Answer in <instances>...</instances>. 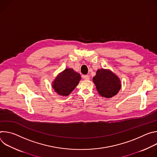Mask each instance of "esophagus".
Instances as JSON below:
<instances>
[{
  "instance_id": "esophagus-1",
  "label": "esophagus",
  "mask_w": 157,
  "mask_h": 157,
  "mask_svg": "<svg viewBox=\"0 0 157 157\" xmlns=\"http://www.w3.org/2000/svg\"><path fill=\"white\" fill-rule=\"evenodd\" d=\"M83 78L85 79V80H89V76H87V75H84L83 76Z\"/></svg>"
}]
</instances>
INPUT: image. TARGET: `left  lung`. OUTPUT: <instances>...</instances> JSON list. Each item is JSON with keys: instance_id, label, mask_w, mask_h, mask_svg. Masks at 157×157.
I'll list each match as a JSON object with an SVG mask.
<instances>
[{"instance_id": "left-lung-1", "label": "left lung", "mask_w": 157, "mask_h": 157, "mask_svg": "<svg viewBox=\"0 0 157 157\" xmlns=\"http://www.w3.org/2000/svg\"><path fill=\"white\" fill-rule=\"evenodd\" d=\"M93 81L99 95L105 98H111L117 95L121 88L119 78L109 69L98 70Z\"/></svg>"}]
</instances>
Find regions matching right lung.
I'll return each mask as SVG.
<instances>
[{
	"label": "right lung",
	"instance_id": "obj_1",
	"mask_svg": "<svg viewBox=\"0 0 157 157\" xmlns=\"http://www.w3.org/2000/svg\"><path fill=\"white\" fill-rule=\"evenodd\" d=\"M81 75L72 68H66L52 82V87L58 95L68 96L81 80Z\"/></svg>",
	"mask_w": 157,
	"mask_h": 157
}]
</instances>
